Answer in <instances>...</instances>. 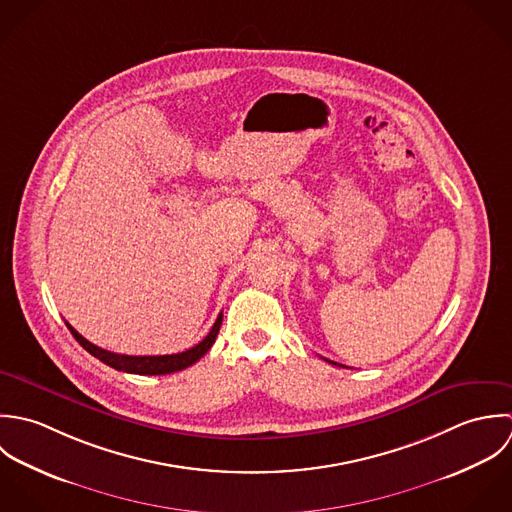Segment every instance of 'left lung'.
Returning a JSON list of instances; mask_svg holds the SVG:
<instances>
[{"label": "left lung", "instance_id": "8db88e82", "mask_svg": "<svg viewBox=\"0 0 512 512\" xmlns=\"http://www.w3.org/2000/svg\"><path fill=\"white\" fill-rule=\"evenodd\" d=\"M326 362H330V364H334V366H342V364H336V362H332V360H326Z\"/></svg>", "mask_w": 512, "mask_h": 512}]
</instances>
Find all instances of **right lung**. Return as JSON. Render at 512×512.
Returning a JSON list of instances; mask_svg holds the SVG:
<instances>
[{"label": "right lung", "instance_id": "add662e5", "mask_svg": "<svg viewBox=\"0 0 512 512\" xmlns=\"http://www.w3.org/2000/svg\"><path fill=\"white\" fill-rule=\"evenodd\" d=\"M221 320H223V312H219L215 324L211 326L209 334L205 336L200 344H196L194 348L180 352V354H166V356H126V354H114L103 350L99 346H95L93 342H89L87 338H83L69 322L67 328L71 330V334L75 336V340L95 358H99L106 366L120 370V372H128V374H140V376H160V374H172V372H180L192 364H196L205 352L213 346L217 332L221 328Z\"/></svg>", "mask_w": 512, "mask_h": 512}]
</instances>
